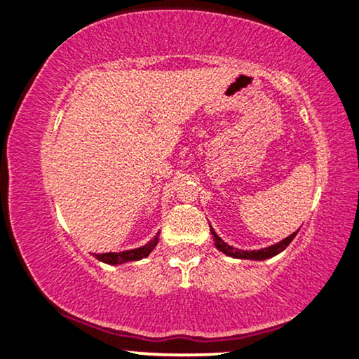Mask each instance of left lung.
Here are the masks:
<instances>
[{"label": "left lung", "instance_id": "1", "mask_svg": "<svg viewBox=\"0 0 359 359\" xmlns=\"http://www.w3.org/2000/svg\"><path fill=\"white\" fill-rule=\"evenodd\" d=\"M210 232L213 235V242H215V247L219 248L220 252H224L225 255L229 257H233V258H243V260H266V258H271L275 255H278L285 250V248L288 247L290 243H292V240L297 237L298 230L297 232H293L292 235H288L287 238H283L281 242L271 245V247H266V248H262V250H240V248H233L232 245H226L224 240H222L219 235L215 233V230L210 226Z\"/></svg>", "mask_w": 359, "mask_h": 359}]
</instances>
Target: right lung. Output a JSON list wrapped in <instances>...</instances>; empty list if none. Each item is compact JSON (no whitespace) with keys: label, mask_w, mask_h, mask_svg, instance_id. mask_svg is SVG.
Masks as SVG:
<instances>
[{"label":"right lung","mask_w":359,"mask_h":359,"mask_svg":"<svg viewBox=\"0 0 359 359\" xmlns=\"http://www.w3.org/2000/svg\"><path fill=\"white\" fill-rule=\"evenodd\" d=\"M157 242H158V233L151 240V242L144 245V247L134 248V250H126V252L94 253V257H96L99 262L109 263V265H121V263H126V262H135V260H140V258H146L149 253L156 248Z\"/></svg>","instance_id":"right-lung-1"}]
</instances>
